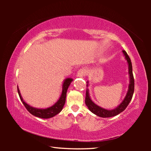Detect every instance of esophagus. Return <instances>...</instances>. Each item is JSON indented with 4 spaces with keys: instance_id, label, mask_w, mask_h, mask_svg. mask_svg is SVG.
Wrapping results in <instances>:
<instances>
[{
    "instance_id": "obj_1",
    "label": "esophagus",
    "mask_w": 151,
    "mask_h": 151,
    "mask_svg": "<svg viewBox=\"0 0 151 151\" xmlns=\"http://www.w3.org/2000/svg\"><path fill=\"white\" fill-rule=\"evenodd\" d=\"M86 73H87V71H86V68H81V69H79L77 72V74H76V76H78V77H83V76H85L86 75Z\"/></svg>"
}]
</instances>
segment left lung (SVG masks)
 <instances>
[{
    "label": "left lung",
    "mask_w": 151,
    "mask_h": 151,
    "mask_svg": "<svg viewBox=\"0 0 151 151\" xmlns=\"http://www.w3.org/2000/svg\"><path fill=\"white\" fill-rule=\"evenodd\" d=\"M124 55L126 57V59L127 60V62L129 63V73L130 75V84L129 86V91L127 94L126 96L124 99V101L122 102V103L120 105L116 107L115 109L111 110V111H109V110L104 109L101 107L97 106L96 104H94L93 101H91L88 94V91L86 89V96H85V104L86 105L88 106V109L93 112V113L95 114L96 115L103 117V118H106V117H112L114 116H116L119 113H121L122 111L125 110L127 106L129 105L130 101H131L132 98V95L134 93V80L133 74H132V63L131 58H129V55L124 50H122Z\"/></svg>",
    "instance_id": "obj_1"
}]
</instances>
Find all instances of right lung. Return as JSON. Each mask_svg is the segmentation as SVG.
I'll list each match as a JSON object with an SVG mask.
<instances>
[{
  "instance_id": "1",
  "label": "right lung",
  "mask_w": 151,
  "mask_h": 151,
  "mask_svg": "<svg viewBox=\"0 0 151 151\" xmlns=\"http://www.w3.org/2000/svg\"><path fill=\"white\" fill-rule=\"evenodd\" d=\"M73 81L72 78H66L63 83V92L61 94V96L60 97L59 100H58L57 103H56L54 105L52 106L49 108H47L46 109H39L33 108V107L29 106V104H27L25 102H24L23 99H22L21 95H20L19 89L17 86V91L18 93H19V97L20 100L22 102V103L25 106V108L27 109V111H29L30 114H32V115L35 116L39 117V118L42 119H48L51 118V117L55 116L56 114L59 113V112L62 111L64 105H65V101H66V91L68 86L70 85V83Z\"/></svg>"
}]
</instances>
